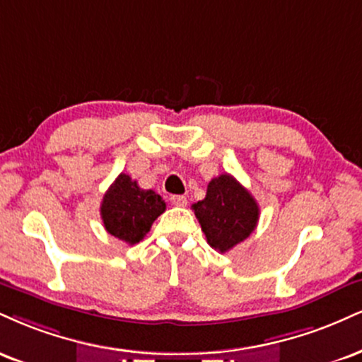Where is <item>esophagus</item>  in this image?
<instances>
[{
    "label": "esophagus",
    "mask_w": 362,
    "mask_h": 362,
    "mask_svg": "<svg viewBox=\"0 0 362 362\" xmlns=\"http://www.w3.org/2000/svg\"><path fill=\"white\" fill-rule=\"evenodd\" d=\"M170 200H172L173 206H178V207H185L187 206V197H184V195H172Z\"/></svg>",
    "instance_id": "34e87169"
}]
</instances>
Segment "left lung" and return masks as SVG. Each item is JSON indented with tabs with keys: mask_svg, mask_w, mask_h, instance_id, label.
Listing matches in <instances>:
<instances>
[{
	"mask_svg": "<svg viewBox=\"0 0 362 362\" xmlns=\"http://www.w3.org/2000/svg\"><path fill=\"white\" fill-rule=\"evenodd\" d=\"M207 243L226 252L250 238L259 219L255 197L229 173L212 178L206 199L192 206Z\"/></svg>",
	"mask_w": 362,
	"mask_h": 362,
	"instance_id": "8db88e82",
	"label": "left lung"
}]
</instances>
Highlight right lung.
Returning <instances> with one entry per match:
<instances>
[{
  "instance_id": "1",
  "label": "right lung",
  "mask_w": 362,
  "mask_h": 362,
  "mask_svg": "<svg viewBox=\"0 0 362 362\" xmlns=\"http://www.w3.org/2000/svg\"><path fill=\"white\" fill-rule=\"evenodd\" d=\"M165 207V200L158 194L139 189L136 180L121 173L104 194L101 217L111 236L136 245L146 236L156 217L163 214Z\"/></svg>"
}]
</instances>
